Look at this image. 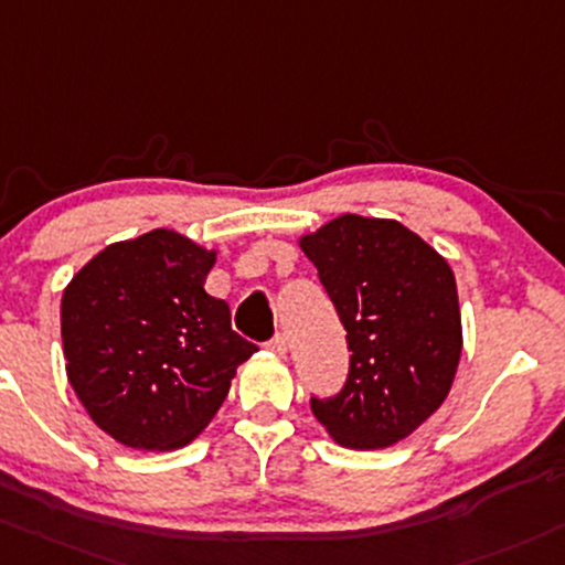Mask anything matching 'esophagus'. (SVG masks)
Here are the masks:
<instances>
[{"mask_svg": "<svg viewBox=\"0 0 565 565\" xmlns=\"http://www.w3.org/2000/svg\"><path fill=\"white\" fill-rule=\"evenodd\" d=\"M267 349H270L273 354H278V358H284L289 349V338L284 335V332H278V335H273L270 341H267Z\"/></svg>", "mask_w": 565, "mask_h": 565, "instance_id": "esophagus-1", "label": "esophagus"}]
</instances>
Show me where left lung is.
Returning a JSON list of instances; mask_svg holds the SVG:
<instances>
[{"label": "left lung", "mask_w": 565, "mask_h": 565, "mask_svg": "<svg viewBox=\"0 0 565 565\" xmlns=\"http://www.w3.org/2000/svg\"><path fill=\"white\" fill-rule=\"evenodd\" d=\"M349 343V376L311 412L341 447L384 449L449 395L462 352L455 273L395 218L343 213L302 235Z\"/></svg>", "instance_id": "1"}]
</instances>
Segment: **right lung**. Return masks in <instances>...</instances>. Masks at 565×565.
Returning a JSON list of instances; mask_svg holds the SVG:
<instances>
[{"mask_svg":"<svg viewBox=\"0 0 565 565\" xmlns=\"http://www.w3.org/2000/svg\"><path fill=\"white\" fill-rule=\"evenodd\" d=\"M216 252L175 230L110 243L62 295L67 379L118 444L186 447L216 417L235 371L257 352L205 292Z\"/></svg>","mask_w":565,"mask_h":565,"instance_id":"right-lung-1","label":"right lung"}]
</instances>
